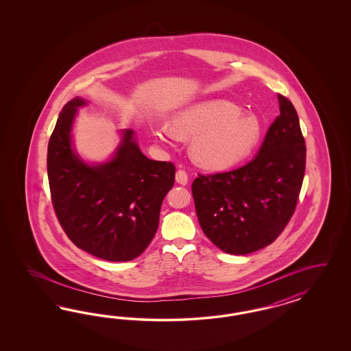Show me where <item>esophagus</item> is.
Listing matches in <instances>:
<instances>
[{
    "mask_svg": "<svg viewBox=\"0 0 351 351\" xmlns=\"http://www.w3.org/2000/svg\"><path fill=\"white\" fill-rule=\"evenodd\" d=\"M176 182L178 184H180V185H186L188 184V173H186V171L184 170H178L176 172Z\"/></svg>",
    "mask_w": 351,
    "mask_h": 351,
    "instance_id": "esophagus-1",
    "label": "esophagus"
}]
</instances>
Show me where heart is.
<instances>
[{"instance_id": "obj_1", "label": "heart", "mask_w": 351, "mask_h": 351, "mask_svg": "<svg viewBox=\"0 0 351 351\" xmlns=\"http://www.w3.org/2000/svg\"><path fill=\"white\" fill-rule=\"evenodd\" d=\"M156 135L171 143L191 138L193 160L206 169L223 170L245 160L261 136V123L226 100H207L184 108L172 118V126L160 122Z\"/></svg>"}]
</instances>
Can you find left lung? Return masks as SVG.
I'll return each instance as SVG.
<instances>
[{"label":"left lung","instance_id":"8db88e82","mask_svg":"<svg viewBox=\"0 0 351 351\" xmlns=\"http://www.w3.org/2000/svg\"><path fill=\"white\" fill-rule=\"evenodd\" d=\"M280 114L245 166L198 175L191 184L203 233L230 255L273 243L291 220L305 173L306 147L293 104L278 94Z\"/></svg>","mask_w":351,"mask_h":351}]
</instances>
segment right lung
Listing matches in <instances>:
<instances>
[{"label":"right lung","instance_id":"add662e5","mask_svg":"<svg viewBox=\"0 0 351 351\" xmlns=\"http://www.w3.org/2000/svg\"><path fill=\"white\" fill-rule=\"evenodd\" d=\"M75 97L64 106L47 148V175L58 220L78 248L106 261H130L141 255L160 223V206L173 186L175 166L147 158L132 130L112 160L88 165L72 145Z\"/></svg>","mask_w":351,"mask_h":351}]
</instances>
